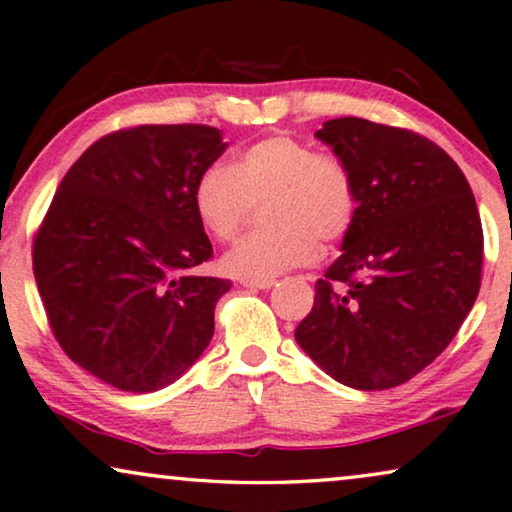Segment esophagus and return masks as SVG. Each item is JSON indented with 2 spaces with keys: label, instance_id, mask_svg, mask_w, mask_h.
<instances>
[{
  "label": "esophagus",
  "instance_id": "1",
  "mask_svg": "<svg viewBox=\"0 0 512 512\" xmlns=\"http://www.w3.org/2000/svg\"><path fill=\"white\" fill-rule=\"evenodd\" d=\"M274 281H243V288L248 290H269Z\"/></svg>",
  "mask_w": 512,
  "mask_h": 512
}]
</instances>
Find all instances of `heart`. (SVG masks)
<instances>
[{
  "instance_id": "b5f03b06",
  "label": "heart",
  "mask_w": 512,
  "mask_h": 512,
  "mask_svg": "<svg viewBox=\"0 0 512 512\" xmlns=\"http://www.w3.org/2000/svg\"><path fill=\"white\" fill-rule=\"evenodd\" d=\"M264 231L243 238L222 257L224 274L271 281L318 257V241L337 243L358 213L351 170L290 135L252 142L234 163H210L194 185V210L217 241H231L250 206H260Z\"/></svg>"
}]
</instances>
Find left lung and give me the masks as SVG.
Returning a JSON list of instances; mask_svg holds the SVG:
<instances>
[{"mask_svg": "<svg viewBox=\"0 0 512 512\" xmlns=\"http://www.w3.org/2000/svg\"><path fill=\"white\" fill-rule=\"evenodd\" d=\"M316 138L351 170L358 213L295 339L339 384L386 391L431 365L473 309L478 206L452 156L424 135L342 117Z\"/></svg>", "mask_w": 512, "mask_h": 512, "instance_id": "left-lung-1", "label": "left lung"}]
</instances>
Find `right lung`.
Here are the masks:
<instances>
[{"instance_id":"add662e5","label":"right lung","mask_w":512,"mask_h":512,"mask_svg":"<svg viewBox=\"0 0 512 512\" xmlns=\"http://www.w3.org/2000/svg\"><path fill=\"white\" fill-rule=\"evenodd\" d=\"M229 145L213 126H135L74 161L34 236L32 267L58 344L105 384L152 393L192 367L229 281L194 276L213 255L194 185Z\"/></svg>"}]
</instances>
